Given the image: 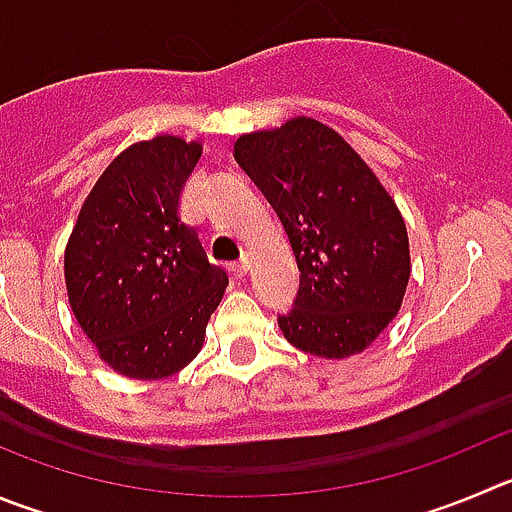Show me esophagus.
<instances>
[{
    "label": "esophagus",
    "instance_id": "esophagus-1",
    "mask_svg": "<svg viewBox=\"0 0 512 512\" xmlns=\"http://www.w3.org/2000/svg\"><path fill=\"white\" fill-rule=\"evenodd\" d=\"M229 270H232L237 278H245L247 272H250V260H247V257H242L240 262H232V265H229Z\"/></svg>",
    "mask_w": 512,
    "mask_h": 512
}]
</instances>
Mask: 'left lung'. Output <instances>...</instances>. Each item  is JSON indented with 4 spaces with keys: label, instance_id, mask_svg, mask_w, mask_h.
Masks as SVG:
<instances>
[{
    "label": "left lung",
    "instance_id": "obj_1",
    "mask_svg": "<svg viewBox=\"0 0 512 512\" xmlns=\"http://www.w3.org/2000/svg\"><path fill=\"white\" fill-rule=\"evenodd\" d=\"M234 159L278 212L300 288L280 331L295 348L346 358L394 321L409 283V237L374 171L313 118L237 138Z\"/></svg>",
    "mask_w": 512,
    "mask_h": 512
}]
</instances>
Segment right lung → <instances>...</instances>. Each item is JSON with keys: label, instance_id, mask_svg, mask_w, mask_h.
<instances>
[{"label": "right lung", "instance_id": "add662e5", "mask_svg": "<svg viewBox=\"0 0 512 512\" xmlns=\"http://www.w3.org/2000/svg\"><path fill=\"white\" fill-rule=\"evenodd\" d=\"M202 143H133L95 181L65 250L70 308L100 358L128 379H164L202 348L227 272L207 260L179 194Z\"/></svg>", "mask_w": 512, "mask_h": 512}]
</instances>
